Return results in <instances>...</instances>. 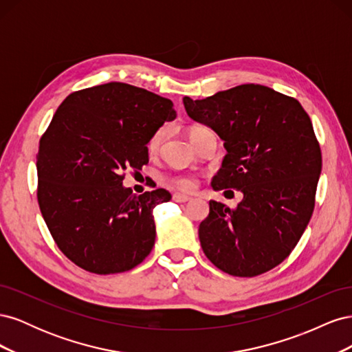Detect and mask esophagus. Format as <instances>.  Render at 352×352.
<instances>
[{"label":"esophagus","instance_id":"34e87169","mask_svg":"<svg viewBox=\"0 0 352 352\" xmlns=\"http://www.w3.org/2000/svg\"><path fill=\"white\" fill-rule=\"evenodd\" d=\"M189 199H190V197H188V195L173 194V201H176V202H186V201H189Z\"/></svg>","mask_w":352,"mask_h":352}]
</instances>
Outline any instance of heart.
<instances>
[{
    "label": "heart",
    "instance_id": "obj_1",
    "mask_svg": "<svg viewBox=\"0 0 352 352\" xmlns=\"http://www.w3.org/2000/svg\"><path fill=\"white\" fill-rule=\"evenodd\" d=\"M198 129H201V127H192V129H189V132H188L189 140H190V136H192ZM166 136H167L166 127H160V129H157L151 135L150 140H148V144H146L148 151H150L151 154H157L160 151V148H162V145L166 140ZM168 182L175 189L182 190V192H192V190L197 186V179L194 176H189V175L172 176L168 179Z\"/></svg>",
    "mask_w": 352,
    "mask_h": 352
}]
</instances>
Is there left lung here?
Listing matches in <instances>:
<instances>
[{"mask_svg": "<svg viewBox=\"0 0 352 352\" xmlns=\"http://www.w3.org/2000/svg\"><path fill=\"white\" fill-rule=\"evenodd\" d=\"M184 104L190 119L225 141L212 189L243 194L236 208L210 201L198 229L202 251L232 276L272 270L292 252L314 210L322 151L310 117L295 98L254 83Z\"/></svg>", "mask_w": 352, "mask_h": 352, "instance_id": "left-lung-1", "label": "left lung"}]
</instances>
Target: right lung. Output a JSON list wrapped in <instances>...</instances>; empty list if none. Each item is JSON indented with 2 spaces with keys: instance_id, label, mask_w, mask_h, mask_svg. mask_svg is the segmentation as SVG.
Wrapping results in <instances>:
<instances>
[{
  "instance_id": "1",
  "label": "right lung",
  "mask_w": 352,
  "mask_h": 352,
  "mask_svg": "<svg viewBox=\"0 0 352 352\" xmlns=\"http://www.w3.org/2000/svg\"><path fill=\"white\" fill-rule=\"evenodd\" d=\"M173 102L142 88L110 82L61 102L36 155L38 204L51 236L80 269L123 273L155 242V206L166 189L142 195L124 188L126 170L148 163V140L175 120Z\"/></svg>"
}]
</instances>
